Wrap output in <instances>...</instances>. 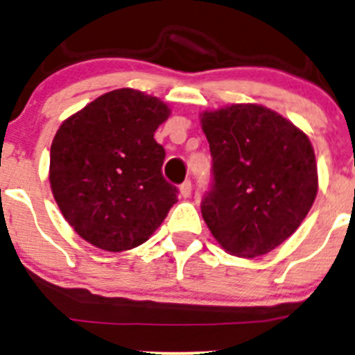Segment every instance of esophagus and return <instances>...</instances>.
Wrapping results in <instances>:
<instances>
[{
    "label": "esophagus",
    "instance_id": "esophagus-1",
    "mask_svg": "<svg viewBox=\"0 0 355 355\" xmlns=\"http://www.w3.org/2000/svg\"><path fill=\"white\" fill-rule=\"evenodd\" d=\"M191 192H192V184H191V180H185L184 184L180 185V194H182V198H189V196H191Z\"/></svg>",
    "mask_w": 355,
    "mask_h": 355
}]
</instances>
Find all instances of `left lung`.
<instances>
[{
  "label": "left lung",
  "instance_id": "obj_1",
  "mask_svg": "<svg viewBox=\"0 0 355 355\" xmlns=\"http://www.w3.org/2000/svg\"><path fill=\"white\" fill-rule=\"evenodd\" d=\"M211 184L200 213L213 237L239 257L268 254L309 213L318 168L309 139L292 121L259 105L204 113Z\"/></svg>",
  "mask_w": 355,
  "mask_h": 355
}]
</instances>
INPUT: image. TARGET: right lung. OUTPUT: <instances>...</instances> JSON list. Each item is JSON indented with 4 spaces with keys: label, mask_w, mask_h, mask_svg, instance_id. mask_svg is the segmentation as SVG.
<instances>
[{
    "label": "right lung",
    "mask_w": 355,
    "mask_h": 355,
    "mask_svg": "<svg viewBox=\"0 0 355 355\" xmlns=\"http://www.w3.org/2000/svg\"><path fill=\"white\" fill-rule=\"evenodd\" d=\"M168 114L157 98L116 89L58 128L49 182L63 216L84 241L110 252L134 249L177 202L178 189L161 170L166 153L155 141Z\"/></svg>",
    "instance_id": "right-lung-1"
}]
</instances>
